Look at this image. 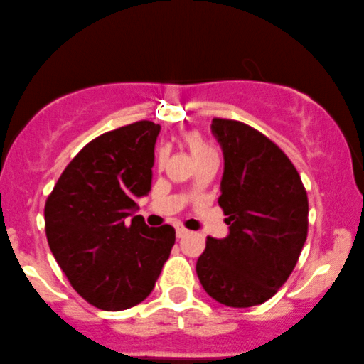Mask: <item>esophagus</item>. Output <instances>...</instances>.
Listing matches in <instances>:
<instances>
[{
  "instance_id": "1",
  "label": "esophagus",
  "mask_w": 364,
  "mask_h": 364,
  "mask_svg": "<svg viewBox=\"0 0 364 364\" xmlns=\"http://www.w3.org/2000/svg\"><path fill=\"white\" fill-rule=\"evenodd\" d=\"M186 235H188V230H186V228L176 226V237L183 238V237H186Z\"/></svg>"
}]
</instances>
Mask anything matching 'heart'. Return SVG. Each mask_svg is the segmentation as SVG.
I'll return each mask as SVG.
<instances>
[{"label": "heart", "instance_id": "heart-1", "mask_svg": "<svg viewBox=\"0 0 364 364\" xmlns=\"http://www.w3.org/2000/svg\"><path fill=\"white\" fill-rule=\"evenodd\" d=\"M183 139H185L186 146H188L190 154L193 155L195 161H200V159L205 157V155L214 154L213 146H210L209 143L203 139L202 134L197 133V131H190V133H186L185 136H183Z\"/></svg>", "mask_w": 364, "mask_h": 364}]
</instances>
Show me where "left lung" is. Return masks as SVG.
Listing matches in <instances>:
<instances>
[{
  "mask_svg": "<svg viewBox=\"0 0 364 364\" xmlns=\"http://www.w3.org/2000/svg\"><path fill=\"white\" fill-rule=\"evenodd\" d=\"M210 129L225 155L219 205L230 233L207 237L197 277L221 304L257 306L297 264L307 238V193L290 159L254 127L214 119Z\"/></svg>",
  "mask_w": 364,
  "mask_h": 364,
  "instance_id": "1",
  "label": "left lung"
}]
</instances>
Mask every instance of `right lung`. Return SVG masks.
<instances>
[{"label": "right lung", "mask_w": 364, "mask_h": 364, "mask_svg": "<svg viewBox=\"0 0 364 364\" xmlns=\"http://www.w3.org/2000/svg\"><path fill=\"white\" fill-rule=\"evenodd\" d=\"M159 133V124L139 121L95 138L46 200L51 254L75 292L98 309L145 301L174 245L173 226L149 228L134 215L136 198L151 188Z\"/></svg>", "instance_id": "add662e5"}]
</instances>
